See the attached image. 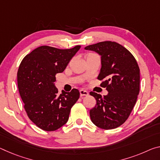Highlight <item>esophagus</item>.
Returning a JSON list of instances; mask_svg holds the SVG:
<instances>
[{"label":"esophagus","mask_w":160,"mask_h":160,"mask_svg":"<svg viewBox=\"0 0 160 160\" xmlns=\"http://www.w3.org/2000/svg\"><path fill=\"white\" fill-rule=\"evenodd\" d=\"M80 96L82 97V96H88V92L86 90H80Z\"/></svg>","instance_id":"34e87169"}]
</instances>
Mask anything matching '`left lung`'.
Here are the masks:
<instances>
[{
	"instance_id": "8db88e82",
	"label": "left lung",
	"mask_w": 160,
	"mask_h": 160,
	"mask_svg": "<svg viewBox=\"0 0 160 160\" xmlns=\"http://www.w3.org/2000/svg\"><path fill=\"white\" fill-rule=\"evenodd\" d=\"M85 50L101 55V67L98 79L108 94L102 97L90 92L97 103L90 110L92 122L104 130L120 127L128 120L139 92V68L135 57L116 42L103 41L90 45Z\"/></svg>"
}]
</instances>
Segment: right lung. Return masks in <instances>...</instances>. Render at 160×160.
Returning a JSON list of instances; mask_svg holds the SVG:
<instances>
[{"instance_id": "add662e5", "label": "right lung", "mask_w": 160, "mask_h": 160, "mask_svg": "<svg viewBox=\"0 0 160 160\" xmlns=\"http://www.w3.org/2000/svg\"><path fill=\"white\" fill-rule=\"evenodd\" d=\"M80 48L70 49L43 45L28 54L18 70V88L24 108L30 120L45 131H55L65 125L70 110L80 97L72 89L59 95L54 83Z\"/></svg>"}]
</instances>
